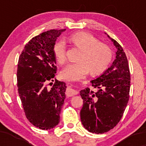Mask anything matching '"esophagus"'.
Listing matches in <instances>:
<instances>
[{"instance_id": "34e87169", "label": "esophagus", "mask_w": 146, "mask_h": 146, "mask_svg": "<svg viewBox=\"0 0 146 146\" xmlns=\"http://www.w3.org/2000/svg\"><path fill=\"white\" fill-rule=\"evenodd\" d=\"M66 95L68 97H71L73 96V95H77L78 93V92L77 90L73 89V88H71V86H68L67 88V90H66Z\"/></svg>"}]
</instances>
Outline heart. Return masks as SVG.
I'll return each mask as SVG.
<instances>
[{
    "instance_id": "obj_1",
    "label": "heart",
    "mask_w": 146,
    "mask_h": 146,
    "mask_svg": "<svg viewBox=\"0 0 146 146\" xmlns=\"http://www.w3.org/2000/svg\"><path fill=\"white\" fill-rule=\"evenodd\" d=\"M73 44L82 48L78 62L67 65L61 72L64 79L69 81H77L90 73L98 75L103 73L109 66L112 60L111 49L90 33L78 32L70 37ZM55 58L62 64L66 59V46L62 40L56 41L53 46Z\"/></svg>"
}]
</instances>
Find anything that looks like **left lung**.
<instances>
[{"instance_id":"1","label":"left lung","mask_w":146,"mask_h":146,"mask_svg":"<svg viewBox=\"0 0 146 146\" xmlns=\"http://www.w3.org/2000/svg\"><path fill=\"white\" fill-rule=\"evenodd\" d=\"M117 48L116 58L100 76L91 80L95 92L89 88L80 91L83 107L80 111L82 125L92 133L109 131L121 119L129 100L130 75L123 48L105 33Z\"/></svg>"}]
</instances>
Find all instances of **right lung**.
Here are the masks:
<instances>
[{
  "label": "right lung",
  "instance_id": "right-lung-1",
  "mask_svg": "<svg viewBox=\"0 0 146 146\" xmlns=\"http://www.w3.org/2000/svg\"><path fill=\"white\" fill-rule=\"evenodd\" d=\"M65 30L52 29L35 36L25 45L18 60L17 84L25 115L42 130H51L59 123L66 98L65 82L56 80L51 88L47 87L57 71L53 46Z\"/></svg>",
  "mask_w": 146,
  "mask_h": 146
}]
</instances>
